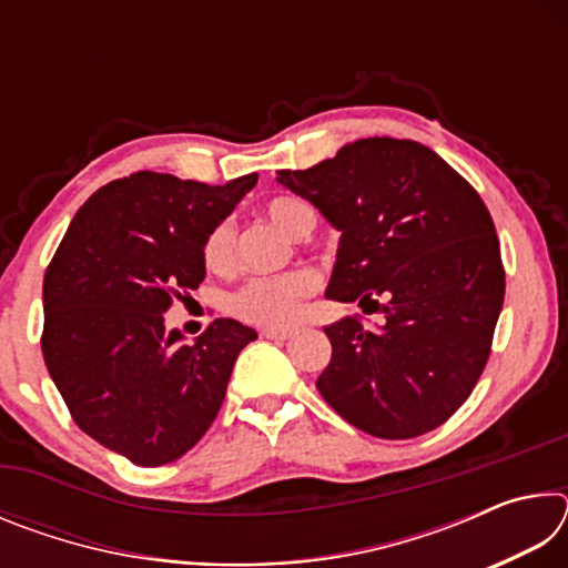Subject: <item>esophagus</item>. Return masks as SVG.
Segmentation results:
<instances>
[{
    "instance_id": "esophagus-1",
    "label": "esophagus",
    "mask_w": 568,
    "mask_h": 568,
    "mask_svg": "<svg viewBox=\"0 0 568 568\" xmlns=\"http://www.w3.org/2000/svg\"><path fill=\"white\" fill-rule=\"evenodd\" d=\"M261 335L267 341H287L293 335V331L291 328H263Z\"/></svg>"
}]
</instances>
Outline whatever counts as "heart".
I'll use <instances>...</instances> for the list:
<instances>
[{
  "instance_id": "heart-1",
  "label": "heart",
  "mask_w": 568,
  "mask_h": 568,
  "mask_svg": "<svg viewBox=\"0 0 568 568\" xmlns=\"http://www.w3.org/2000/svg\"><path fill=\"white\" fill-rule=\"evenodd\" d=\"M265 215L287 235H303L313 227V210L295 197H275L265 205ZM207 271L230 273L235 265V227L230 220L210 230L203 245ZM318 291V275L311 267H295L281 275H263L247 281L230 297L237 318L255 325H287L301 315L305 297Z\"/></svg>"
}]
</instances>
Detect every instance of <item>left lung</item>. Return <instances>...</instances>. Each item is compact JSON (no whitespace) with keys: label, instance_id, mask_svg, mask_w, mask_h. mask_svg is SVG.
I'll return each mask as SVG.
<instances>
[{"label":"left lung","instance_id":"left-lung-1","mask_svg":"<svg viewBox=\"0 0 568 568\" xmlns=\"http://www.w3.org/2000/svg\"><path fill=\"white\" fill-rule=\"evenodd\" d=\"M277 182L341 230L331 301L383 313L325 328L321 396L376 438H416L464 406L486 368L506 273L484 200L434 150L365 138Z\"/></svg>","mask_w":568,"mask_h":568}]
</instances>
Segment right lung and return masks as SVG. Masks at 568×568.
<instances>
[{"mask_svg":"<svg viewBox=\"0 0 568 568\" xmlns=\"http://www.w3.org/2000/svg\"><path fill=\"white\" fill-rule=\"evenodd\" d=\"M140 170L112 180L67 227L44 273L42 353L84 434L138 466L185 456L213 426L237 353L257 333L233 318L195 345L162 313L205 281L210 230L255 187Z\"/></svg>","mask_w":568,"mask_h":568,"instance_id":"add662e5","label":"right lung"}]
</instances>
